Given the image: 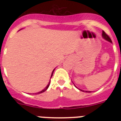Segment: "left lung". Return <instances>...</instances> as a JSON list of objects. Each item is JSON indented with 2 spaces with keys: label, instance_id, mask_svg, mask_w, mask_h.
<instances>
[{
  "label": "left lung",
  "instance_id": "left-lung-1",
  "mask_svg": "<svg viewBox=\"0 0 121 121\" xmlns=\"http://www.w3.org/2000/svg\"><path fill=\"white\" fill-rule=\"evenodd\" d=\"M102 37H103L105 39V40L108 41H109V42H110V43H112V41H111V38H109L108 35H106V33H105V32H104V31H102ZM76 87H77V86H76ZM78 89H79L80 90H81V91H82V92H85L84 90H81V89H80V88H78ZM85 92H88V93H90V92H91V91H85Z\"/></svg>",
  "mask_w": 121,
  "mask_h": 121
}]
</instances>
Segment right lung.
<instances>
[{
    "label": "right lung",
    "mask_w": 121,
    "mask_h": 121,
    "mask_svg": "<svg viewBox=\"0 0 121 121\" xmlns=\"http://www.w3.org/2000/svg\"><path fill=\"white\" fill-rule=\"evenodd\" d=\"M54 70H55V69H54V70H53V72H52V73H51V78L52 77V76H53V72H54ZM49 84H50V81H49V83H48V85H47V86H46L45 88H44L43 90H41V92H38V93H36V94H41V93H43V92H45L46 90H47V89H48V87H49Z\"/></svg>",
    "instance_id": "obj_1"
}]
</instances>
